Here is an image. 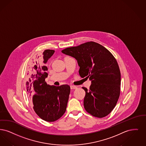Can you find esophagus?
Instances as JSON below:
<instances>
[{
  "label": "esophagus",
  "instance_id": "obj_1",
  "mask_svg": "<svg viewBox=\"0 0 146 146\" xmlns=\"http://www.w3.org/2000/svg\"><path fill=\"white\" fill-rule=\"evenodd\" d=\"M70 88L71 89H77V87L75 86H70Z\"/></svg>",
  "mask_w": 146,
  "mask_h": 146
}]
</instances>
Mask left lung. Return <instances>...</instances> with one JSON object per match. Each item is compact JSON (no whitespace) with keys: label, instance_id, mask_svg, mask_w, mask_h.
Returning a JSON list of instances; mask_svg holds the SVG:
<instances>
[{"label":"left lung","instance_id":"left-lung-1","mask_svg":"<svg viewBox=\"0 0 146 146\" xmlns=\"http://www.w3.org/2000/svg\"><path fill=\"white\" fill-rule=\"evenodd\" d=\"M62 52L74 57L80 66V76L92 81L89 89L82 87L86 92L83 105L86 111L100 118L110 114L121 93V72L113 54L93 41L68 47Z\"/></svg>","mask_w":146,"mask_h":146}]
</instances>
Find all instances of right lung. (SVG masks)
Masks as SVG:
<instances>
[{"label": "right lung", "mask_w": 146, "mask_h": 146, "mask_svg": "<svg viewBox=\"0 0 146 146\" xmlns=\"http://www.w3.org/2000/svg\"><path fill=\"white\" fill-rule=\"evenodd\" d=\"M54 53V50H46L42 60L31 64L26 82V89L34 111L40 118L49 122L57 121L64 114L70 93L69 85L54 86L45 82L48 69L44 64Z\"/></svg>", "instance_id": "add662e5"}]
</instances>
